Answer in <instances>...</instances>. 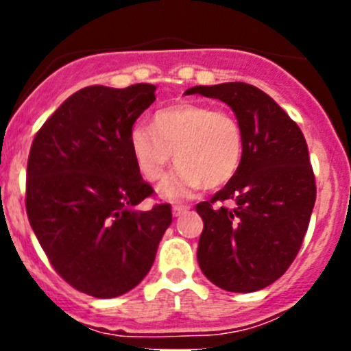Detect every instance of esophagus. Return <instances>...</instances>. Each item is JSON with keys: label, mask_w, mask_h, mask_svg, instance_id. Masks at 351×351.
Returning a JSON list of instances; mask_svg holds the SVG:
<instances>
[{"label": "esophagus", "mask_w": 351, "mask_h": 351, "mask_svg": "<svg viewBox=\"0 0 351 351\" xmlns=\"http://www.w3.org/2000/svg\"><path fill=\"white\" fill-rule=\"evenodd\" d=\"M189 210H190L189 205H173V215H175V217H180V215L186 214Z\"/></svg>", "instance_id": "obj_1"}]
</instances>
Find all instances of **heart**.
Listing matches in <instances>:
<instances>
[{"label":"heart","instance_id":"b5f03b06","mask_svg":"<svg viewBox=\"0 0 351 351\" xmlns=\"http://www.w3.org/2000/svg\"><path fill=\"white\" fill-rule=\"evenodd\" d=\"M134 162L147 182H159L169 161L176 169L159 192L169 198L192 195L198 186L217 189L236 175L243 156V132L231 112L204 104L169 105L153 115L151 129L132 127Z\"/></svg>","mask_w":351,"mask_h":351}]
</instances>
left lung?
Here are the masks:
<instances>
[{
	"mask_svg": "<svg viewBox=\"0 0 351 351\" xmlns=\"http://www.w3.org/2000/svg\"><path fill=\"white\" fill-rule=\"evenodd\" d=\"M185 93L228 104L243 132L236 175L210 200L197 205L204 221L197 250L200 270L229 292L261 290L295 260L316 202L302 130L253 84L193 86ZM224 201L233 207L221 206Z\"/></svg>",
	"mask_w": 351,
	"mask_h": 351,
	"instance_id": "obj_1",
	"label": "left lung"
}]
</instances>
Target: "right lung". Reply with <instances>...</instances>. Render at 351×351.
Masks as SVG:
<instances>
[{"label": "right lung", "instance_id": "right-lung-1", "mask_svg": "<svg viewBox=\"0 0 351 351\" xmlns=\"http://www.w3.org/2000/svg\"><path fill=\"white\" fill-rule=\"evenodd\" d=\"M154 84L86 86L35 136L27 162L28 222L54 270L80 292L122 295L151 270L171 205L137 210L154 193L134 162V122Z\"/></svg>", "mask_w": 351, "mask_h": 351}]
</instances>
